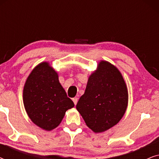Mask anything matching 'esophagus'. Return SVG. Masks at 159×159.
<instances>
[{
	"mask_svg": "<svg viewBox=\"0 0 159 159\" xmlns=\"http://www.w3.org/2000/svg\"><path fill=\"white\" fill-rule=\"evenodd\" d=\"M72 101L74 102V103H75V105H76V104L77 103V101H78V98L75 97V98H72Z\"/></svg>",
	"mask_w": 159,
	"mask_h": 159,
	"instance_id": "esophagus-1",
	"label": "esophagus"
}]
</instances>
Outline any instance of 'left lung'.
Instances as JSON below:
<instances>
[{
  "mask_svg": "<svg viewBox=\"0 0 159 159\" xmlns=\"http://www.w3.org/2000/svg\"><path fill=\"white\" fill-rule=\"evenodd\" d=\"M127 103V88L121 73L110 63L102 61L89 77L76 108L89 128L102 132L120 121Z\"/></svg>",
  "mask_w": 159,
  "mask_h": 159,
  "instance_id": "obj_1",
  "label": "left lung"
}]
</instances>
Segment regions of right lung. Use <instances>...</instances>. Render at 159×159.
I'll list each match as a JSON object with an SVG mask.
<instances>
[{
	"mask_svg": "<svg viewBox=\"0 0 159 159\" xmlns=\"http://www.w3.org/2000/svg\"><path fill=\"white\" fill-rule=\"evenodd\" d=\"M23 100L30 119L48 131L58 127L66 111L75 106L59 83L57 73L46 62L37 66L28 77Z\"/></svg>",
	"mask_w": 159,
	"mask_h": 159,
	"instance_id": "right-lung-1",
	"label": "right lung"
}]
</instances>
